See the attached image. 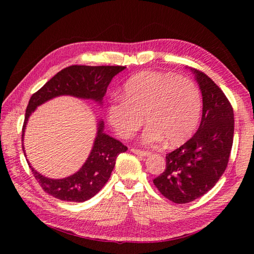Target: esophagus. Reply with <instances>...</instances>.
<instances>
[{
  "label": "esophagus",
  "mask_w": 254,
  "mask_h": 254,
  "mask_svg": "<svg viewBox=\"0 0 254 254\" xmlns=\"http://www.w3.org/2000/svg\"><path fill=\"white\" fill-rule=\"evenodd\" d=\"M130 150L134 154L143 156V157H146V156L149 155V152H147V150H142V149H138V148H135V147H131Z\"/></svg>",
  "instance_id": "34e87169"
}]
</instances>
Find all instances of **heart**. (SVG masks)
<instances>
[{
	"label": "heart",
	"mask_w": 254,
	"mask_h": 254,
	"mask_svg": "<svg viewBox=\"0 0 254 254\" xmlns=\"http://www.w3.org/2000/svg\"><path fill=\"white\" fill-rule=\"evenodd\" d=\"M202 112V96L196 84L171 73L142 72L123 85V96L108 106V120L121 137L133 136L149 123L143 134L146 144L167 139L175 146L190 137Z\"/></svg>",
	"instance_id": "b5f03b06"
}]
</instances>
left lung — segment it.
<instances>
[{"label":"left lung","mask_w":254,"mask_h":254,"mask_svg":"<svg viewBox=\"0 0 254 254\" xmlns=\"http://www.w3.org/2000/svg\"><path fill=\"white\" fill-rule=\"evenodd\" d=\"M203 96V113L196 133L166 155V169L153 180L170 201L185 204L208 192L228 165L234 142V109L206 74L192 68Z\"/></svg>","instance_id":"1"}]
</instances>
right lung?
Returning <instances> with one entry per match:
<instances>
[{"instance_id":"add662e5","label":"right lung","mask_w":254,"mask_h":254,"mask_svg":"<svg viewBox=\"0 0 254 254\" xmlns=\"http://www.w3.org/2000/svg\"><path fill=\"white\" fill-rule=\"evenodd\" d=\"M124 68L126 66L119 65H71L63 68L30 97L26 108L21 136H24L29 116L38 106L61 95H71L101 102L112 77ZM102 130L104 123L100 121L89 157L76 174L64 179H49L38 174L29 166L42 190L53 197L66 202H84L96 195L109 180L118 155L127 149L126 145L107 135Z\"/></svg>"}]
</instances>
